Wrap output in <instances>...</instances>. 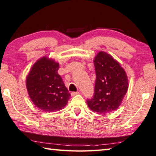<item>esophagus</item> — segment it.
I'll list each match as a JSON object with an SVG mask.
<instances>
[{"instance_id": "obj_1", "label": "esophagus", "mask_w": 156, "mask_h": 156, "mask_svg": "<svg viewBox=\"0 0 156 156\" xmlns=\"http://www.w3.org/2000/svg\"><path fill=\"white\" fill-rule=\"evenodd\" d=\"M79 92H72V93H71V95H72V96H75L76 95H78L79 94Z\"/></svg>"}]
</instances>
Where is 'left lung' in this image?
<instances>
[{
  "instance_id": "1",
  "label": "left lung",
  "mask_w": 156,
  "mask_h": 156,
  "mask_svg": "<svg viewBox=\"0 0 156 156\" xmlns=\"http://www.w3.org/2000/svg\"><path fill=\"white\" fill-rule=\"evenodd\" d=\"M96 80L94 96L87 100L89 108L98 114L117 110L122 103L129 87L127 73L110 54L100 51L94 59Z\"/></svg>"
}]
</instances>
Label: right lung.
<instances>
[{
  "mask_svg": "<svg viewBox=\"0 0 156 156\" xmlns=\"http://www.w3.org/2000/svg\"><path fill=\"white\" fill-rule=\"evenodd\" d=\"M59 63L44 56L34 63L26 78L28 94L44 112H57L68 102L70 94L58 73Z\"/></svg>",
  "mask_w": 156,
  "mask_h": 156,
  "instance_id": "add662e5",
  "label": "right lung"
}]
</instances>
